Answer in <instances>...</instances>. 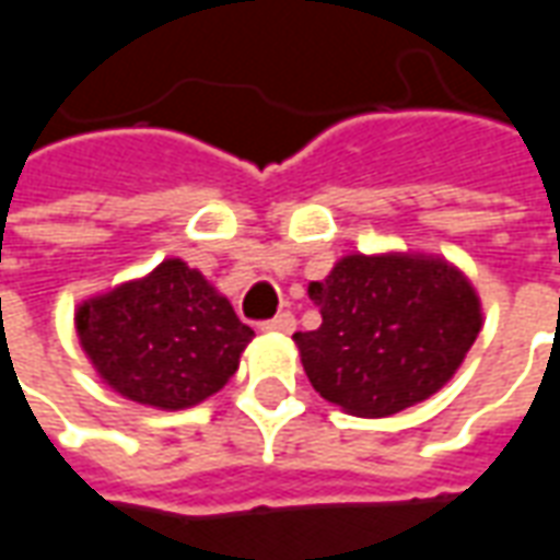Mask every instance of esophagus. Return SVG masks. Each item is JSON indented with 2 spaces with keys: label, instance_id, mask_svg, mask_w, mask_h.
Segmentation results:
<instances>
[{
  "label": "esophagus",
  "instance_id": "1",
  "mask_svg": "<svg viewBox=\"0 0 560 560\" xmlns=\"http://www.w3.org/2000/svg\"><path fill=\"white\" fill-rule=\"evenodd\" d=\"M260 329H264V332H284V336H288V332L296 329V320H293L291 312H281V315H276L272 320H264Z\"/></svg>",
  "mask_w": 560,
  "mask_h": 560
}]
</instances>
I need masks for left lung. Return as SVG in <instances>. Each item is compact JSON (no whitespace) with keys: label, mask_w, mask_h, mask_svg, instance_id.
I'll use <instances>...</instances> for the list:
<instances>
[{"label":"left lung","mask_w":560,"mask_h":560,"mask_svg":"<svg viewBox=\"0 0 560 560\" xmlns=\"http://www.w3.org/2000/svg\"><path fill=\"white\" fill-rule=\"evenodd\" d=\"M320 327L293 332L312 387L377 420L420 405L465 363L482 327L470 279L441 255H345L308 284Z\"/></svg>","instance_id":"left-lung-1"}]
</instances>
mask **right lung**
I'll list each match as a JSON object with an SVG mask.
<instances>
[{
    "mask_svg": "<svg viewBox=\"0 0 560 560\" xmlns=\"http://www.w3.org/2000/svg\"><path fill=\"white\" fill-rule=\"evenodd\" d=\"M74 329L107 387L159 411H185L215 396L255 339L231 300L183 257L83 300Z\"/></svg>",
    "mask_w": 560,
    "mask_h": 560,
    "instance_id": "right-lung-1",
    "label": "right lung"
}]
</instances>
